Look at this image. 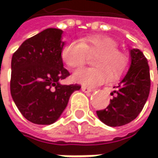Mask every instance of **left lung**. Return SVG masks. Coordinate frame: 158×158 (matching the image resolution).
Wrapping results in <instances>:
<instances>
[{
  "label": "left lung",
  "instance_id": "left-lung-1",
  "mask_svg": "<svg viewBox=\"0 0 158 158\" xmlns=\"http://www.w3.org/2000/svg\"><path fill=\"white\" fill-rule=\"evenodd\" d=\"M63 31L47 28L24 40L12 56L10 92L16 106L30 122H56L78 84H66L70 74L61 59Z\"/></svg>",
  "mask_w": 158,
  "mask_h": 158
}]
</instances>
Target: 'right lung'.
Returning <instances> with one entry per match:
<instances>
[{"label":"right lung","instance_id":"1","mask_svg":"<svg viewBox=\"0 0 158 158\" xmlns=\"http://www.w3.org/2000/svg\"><path fill=\"white\" fill-rule=\"evenodd\" d=\"M151 87L149 65L143 53L131 50L129 69L116 90L113 98L104 110L97 111L98 118L108 126H122L133 121L143 109Z\"/></svg>","mask_w":158,"mask_h":158}]
</instances>
